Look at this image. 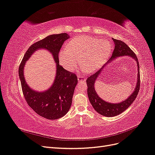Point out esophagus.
<instances>
[{
    "label": "esophagus",
    "instance_id": "esophagus-1",
    "mask_svg": "<svg viewBox=\"0 0 155 155\" xmlns=\"http://www.w3.org/2000/svg\"><path fill=\"white\" fill-rule=\"evenodd\" d=\"M78 80L79 82H83V81L84 82V81H85V78L83 77V76H78Z\"/></svg>",
    "mask_w": 155,
    "mask_h": 155
}]
</instances>
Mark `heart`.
Masks as SVG:
<instances>
[{"label":"heart","mask_w":155,"mask_h":155,"mask_svg":"<svg viewBox=\"0 0 155 155\" xmlns=\"http://www.w3.org/2000/svg\"><path fill=\"white\" fill-rule=\"evenodd\" d=\"M111 49L107 40L80 35L68 42L67 48L60 51L59 58L61 64L67 70L76 68L80 58L81 69L87 73H93L106 62Z\"/></svg>","instance_id":"obj_1"}]
</instances>
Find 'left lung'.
I'll return each mask as SVG.
<instances>
[{
  "label": "left lung",
  "instance_id": "obj_1",
  "mask_svg": "<svg viewBox=\"0 0 155 155\" xmlns=\"http://www.w3.org/2000/svg\"><path fill=\"white\" fill-rule=\"evenodd\" d=\"M114 41V50L113 53L112 54L111 58L108 61L102 68L98 70V71L90 77H88L87 79V94L89 101H90L91 105H92L94 109H95L96 112L101 115H103L107 117H113L121 114L127 108L133 104V102L135 100L137 97L139 90H140V67L139 63L138 61V58L137 55L133 52V50L129 47L123 41L117 40L115 39H112ZM124 56H128L136 61L137 64V81L136 84L134 92L131 94V95L126 100L115 104L113 103L107 102L103 100L97 94V92L95 90V83L97 81V78L100 75L102 70L105 67L106 65L111 63L117 58L123 57Z\"/></svg>",
  "mask_w": 155,
  "mask_h": 155
}]
</instances>
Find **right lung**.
Returning <instances> with one entry per match:
<instances>
[{"label": "right lung", "mask_w": 155, "mask_h": 155, "mask_svg": "<svg viewBox=\"0 0 155 155\" xmlns=\"http://www.w3.org/2000/svg\"><path fill=\"white\" fill-rule=\"evenodd\" d=\"M70 38L67 34L50 35L33 44L25 53L18 68L22 90L28 105L37 114L48 120L64 116L72 105L74 89L78 83L76 75L59 65L58 55L64 42ZM47 50L53 55L56 63V76L52 85L44 91L34 90L27 83L24 77L26 61L39 49Z\"/></svg>", "instance_id": "right-lung-1"}]
</instances>
